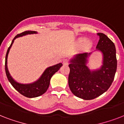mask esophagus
<instances>
[{"mask_svg": "<svg viewBox=\"0 0 124 124\" xmlns=\"http://www.w3.org/2000/svg\"><path fill=\"white\" fill-rule=\"evenodd\" d=\"M62 62H63V64H64V65L67 66V65H68V64H69V60H68V59H64L63 61H62Z\"/></svg>", "mask_w": 124, "mask_h": 124, "instance_id": "obj_1", "label": "esophagus"}]
</instances>
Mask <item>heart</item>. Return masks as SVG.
Instances as JSON below:
<instances>
[{"mask_svg":"<svg viewBox=\"0 0 124 124\" xmlns=\"http://www.w3.org/2000/svg\"><path fill=\"white\" fill-rule=\"evenodd\" d=\"M85 39H84V38H82V39H80L79 40V41H78V42L80 43V44H81V43L83 42L84 41L85 42L83 44V45H84V46L85 47H87L89 46V45H90V42L89 41V40H86V41H85Z\"/></svg>","mask_w":124,"mask_h":124,"instance_id":"b5f03b06","label":"heart"}]
</instances>
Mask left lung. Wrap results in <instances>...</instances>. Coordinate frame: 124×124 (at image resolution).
Wrapping results in <instances>:
<instances>
[{
	"label": "left lung",
	"mask_w": 124,
	"mask_h": 124,
	"mask_svg": "<svg viewBox=\"0 0 124 124\" xmlns=\"http://www.w3.org/2000/svg\"><path fill=\"white\" fill-rule=\"evenodd\" d=\"M100 39L97 50L103 54L100 69L91 71L87 66V58L91 53L76 54L70 60L68 84L73 94L84 100H92L105 93L114 80L117 60L114 43L104 33H97Z\"/></svg>",
	"instance_id": "obj_1"
}]
</instances>
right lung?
Returning <instances> with one entry per match:
<instances>
[{
	"instance_id": "1",
	"label": "right lung",
	"mask_w": 124,
	"mask_h": 124,
	"mask_svg": "<svg viewBox=\"0 0 124 124\" xmlns=\"http://www.w3.org/2000/svg\"><path fill=\"white\" fill-rule=\"evenodd\" d=\"M37 33V32L35 31H26L22 32L21 33L18 34L17 35L15 36L11 42L10 46L9 47L8 49L6 55V60H5V71H6V74L7 78H8L9 82L11 83V84L12 85L13 87L18 93H20V94L24 95V96L28 97V98L37 97V96H40V95L44 94V93L46 92V91L47 90L49 87V84H50L51 78L52 77V76L56 72L58 71L59 69L62 66V63H59V64L54 65V66L49 67L45 70L39 79L35 82L31 83V84H23L16 82L15 80L13 79V78L11 77L10 74L9 73L8 70V66H7L8 55L9 51L11 47L12 46L13 43L16 38L26 35L28 34H34Z\"/></svg>"
}]
</instances>
